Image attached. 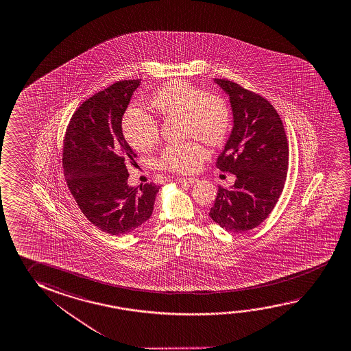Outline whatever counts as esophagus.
I'll return each mask as SVG.
<instances>
[{
	"instance_id": "1",
	"label": "esophagus",
	"mask_w": 351,
	"mask_h": 351,
	"mask_svg": "<svg viewBox=\"0 0 351 351\" xmlns=\"http://www.w3.org/2000/svg\"><path fill=\"white\" fill-rule=\"evenodd\" d=\"M178 182L181 184H193L198 182V178H180L178 180Z\"/></svg>"
}]
</instances>
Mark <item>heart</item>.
Here are the masks:
<instances>
[{"label": "heart", "mask_w": 351, "mask_h": 351, "mask_svg": "<svg viewBox=\"0 0 351 351\" xmlns=\"http://www.w3.org/2000/svg\"><path fill=\"white\" fill-rule=\"evenodd\" d=\"M150 105L162 117L182 116L184 136L195 137L182 143L167 144L161 150L159 165L170 171H197L207 159L208 150L196 138L217 145L230 130V108L226 100L190 82H169L152 95ZM122 132L134 149L148 150L159 139V123L147 110L131 105L122 117Z\"/></svg>", "instance_id": "1"}]
</instances>
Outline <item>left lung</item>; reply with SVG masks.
Segmentation results:
<instances>
[{"instance_id": "left-lung-1", "label": "left lung", "mask_w": 351, "mask_h": 351, "mask_svg": "<svg viewBox=\"0 0 351 351\" xmlns=\"http://www.w3.org/2000/svg\"><path fill=\"white\" fill-rule=\"evenodd\" d=\"M214 81L229 95L234 115L230 137L215 165L236 175V181L229 190L219 186L209 217L231 232L252 230L282 195L289 164L287 134L267 99L235 82Z\"/></svg>"}]
</instances>
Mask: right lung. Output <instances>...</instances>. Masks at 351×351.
Returning a JSON list of instances; mask_svg holds the SVG:
<instances>
[{
	"mask_svg": "<svg viewBox=\"0 0 351 351\" xmlns=\"http://www.w3.org/2000/svg\"><path fill=\"white\" fill-rule=\"evenodd\" d=\"M141 80L116 82L86 99L71 117L62 152L64 178L82 213L111 235H126L152 217L160 186L130 187L136 158L122 133V116Z\"/></svg>",
	"mask_w": 351,
	"mask_h": 351,
	"instance_id": "obj_1",
	"label": "right lung"
}]
</instances>
